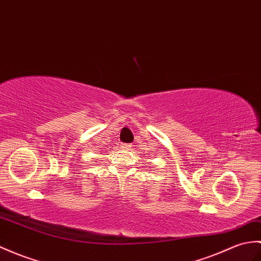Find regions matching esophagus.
I'll return each mask as SVG.
<instances>
[{
  "mask_svg": "<svg viewBox=\"0 0 261 261\" xmlns=\"http://www.w3.org/2000/svg\"><path fill=\"white\" fill-rule=\"evenodd\" d=\"M121 148H122L123 150H125V151H129V150H131L132 149V145L131 144H122L121 145Z\"/></svg>",
  "mask_w": 261,
  "mask_h": 261,
  "instance_id": "esophagus-1",
  "label": "esophagus"
}]
</instances>
